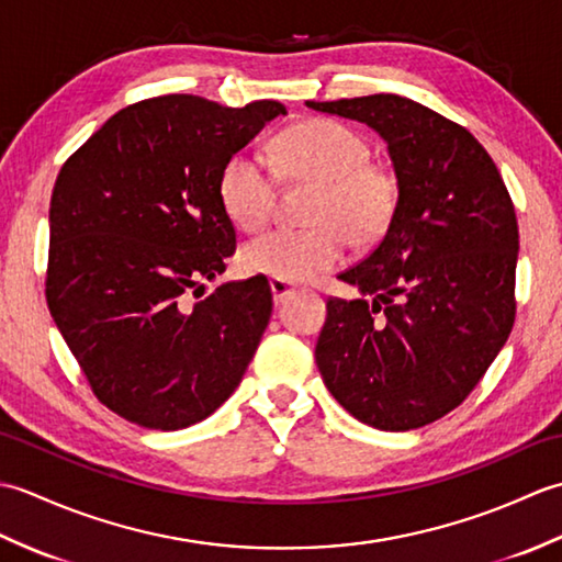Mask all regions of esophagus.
Here are the masks:
<instances>
[{
	"instance_id": "esophagus-1",
	"label": "esophagus",
	"mask_w": 562,
	"mask_h": 562,
	"mask_svg": "<svg viewBox=\"0 0 562 562\" xmlns=\"http://www.w3.org/2000/svg\"><path fill=\"white\" fill-rule=\"evenodd\" d=\"M270 290H272V300H274V304H280V302H284L288 300V296H292L294 292H296V288L292 282H284V280H270Z\"/></svg>"
}]
</instances>
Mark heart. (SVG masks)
I'll return each instance as SVG.
<instances>
[{
	"instance_id": "heart-1",
	"label": "heart",
	"mask_w": 562,
	"mask_h": 562,
	"mask_svg": "<svg viewBox=\"0 0 562 562\" xmlns=\"http://www.w3.org/2000/svg\"><path fill=\"white\" fill-rule=\"evenodd\" d=\"M367 139L345 123L312 117L272 139L270 166L236 151L220 173L224 212L244 232L266 226L278 202V178L290 186H314L306 229H272L241 250L244 270L284 282H306L338 268L345 241L372 248L391 229L401 205L398 176L369 161Z\"/></svg>"
}]
</instances>
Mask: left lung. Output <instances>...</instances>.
<instances>
[{
  "instance_id": "1",
  "label": "left lung",
  "mask_w": 562,
  "mask_h": 562,
  "mask_svg": "<svg viewBox=\"0 0 562 562\" xmlns=\"http://www.w3.org/2000/svg\"><path fill=\"white\" fill-rule=\"evenodd\" d=\"M306 105L374 127L401 183L389 234L338 274L362 296H328L318 372L364 425H429L469 398L515 326V205L481 142L427 105L396 93Z\"/></svg>"
}]
</instances>
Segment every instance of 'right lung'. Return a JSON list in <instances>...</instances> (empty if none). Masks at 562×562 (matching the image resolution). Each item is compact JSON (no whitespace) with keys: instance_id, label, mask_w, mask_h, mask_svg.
Instances as JSON below:
<instances>
[{"instance_id":"obj_1","label":"right lung","mask_w":562,"mask_h":562,"mask_svg":"<svg viewBox=\"0 0 562 562\" xmlns=\"http://www.w3.org/2000/svg\"><path fill=\"white\" fill-rule=\"evenodd\" d=\"M278 101L226 109L190 93L117 111L71 154L50 198L45 300L105 408L183 429L232 396L272 314L266 274L226 270L236 229L220 198L226 159Z\"/></svg>"}]
</instances>
